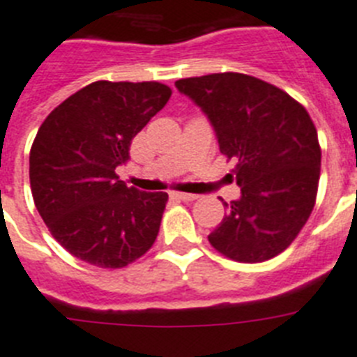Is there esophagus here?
Listing matches in <instances>:
<instances>
[{"mask_svg": "<svg viewBox=\"0 0 357 357\" xmlns=\"http://www.w3.org/2000/svg\"><path fill=\"white\" fill-rule=\"evenodd\" d=\"M174 199H179V202H194L196 199V194H187V192H172Z\"/></svg>", "mask_w": 357, "mask_h": 357, "instance_id": "esophagus-1", "label": "esophagus"}]
</instances>
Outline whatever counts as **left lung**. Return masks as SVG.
Instances as JSON below:
<instances>
[{"label": "left lung", "instance_id": "1", "mask_svg": "<svg viewBox=\"0 0 357 357\" xmlns=\"http://www.w3.org/2000/svg\"><path fill=\"white\" fill-rule=\"evenodd\" d=\"M176 86L211 119L221 154L238 161L232 174L241 197L223 203L227 215L211 245L239 263L278 256L316 203L321 149L308 112L285 91L239 72L187 77Z\"/></svg>", "mask_w": 357, "mask_h": 357}]
</instances>
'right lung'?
I'll return each instance as SVG.
<instances>
[{
    "label": "right lung",
    "mask_w": 357,
    "mask_h": 357,
    "mask_svg": "<svg viewBox=\"0 0 357 357\" xmlns=\"http://www.w3.org/2000/svg\"><path fill=\"white\" fill-rule=\"evenodd\" d=\"M170 94L158 82H94L41 123L29 160L32 197L54 239L77 259L123 268L154 245L169 194L127 187L116 167Z\"/></svg>",
    "instance_id": "obj_1"
}]
</instances>
